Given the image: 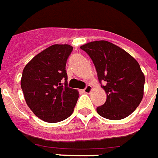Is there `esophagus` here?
Wrapping results in <instances>:
<instances>
[{"mask_svg":"<svg viewBox=\"0 0 158 158\" xmlns=\"http://www.w3.org/2000/svg\"><path fill=\"white\" fill-rule=\"evenodd\" d=\"M92 91V86L91 85H87L86 87H85V89H84V92L85 93V94H89L90 92Z\"/></svg>","mask_w":158,"mask_h":158,"instance_id":"esophagus-1","label":"esophagus"}]
</instances>
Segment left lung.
I'll return each mask as SVG.
<instances>
[{"instance_id":"left-lung-1","label":"left lung","mask_w":158,"mask_h":158,"mask_svg":"<svg viewBox=\"0 0 158 158\" xmlns=\"http://www.w3.org/2000/svg\"><path fill=\"white\" fill-rule=\"evenodd\" d=\"M91 58L98 81L107 94L104 104L97 108L100 116L110 120L127 118L138 108L143 97L145 77L134 58L106 40L80 46Z\"/></svg>"}]
</instances>
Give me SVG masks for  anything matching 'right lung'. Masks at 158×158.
<instances>
[{"label": "right lung", "instance_id": "obj_1", "mask_svg": "<svg viewBox=\"0 0 158 158\" xmlns=\"http://www.w3.org/2000/svg\"><path fill=\"white\" fill-rule=\"evenodd\" d=\"M72 50L69 44H53L35 55L23 69L20 85L26 103L44 122L63 121L74 112L79 92L68 87L65 70Z\"/></svg>", "mask_w": 158, "mask_h": 158}]
</instances>
